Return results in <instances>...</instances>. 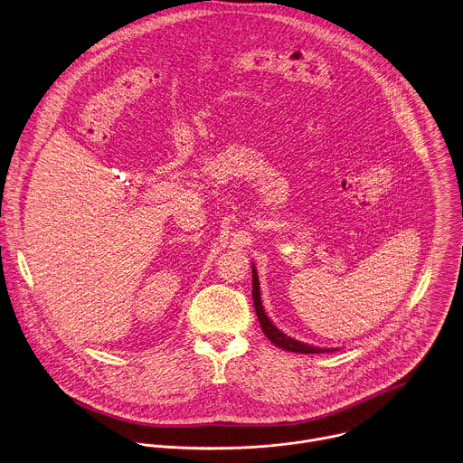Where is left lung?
<instances>
[{"mask_svg":"<svg viewBox=\"0 0 463 463\" xmlns=\"http://www.w3.org/2000/svg\"><path fill=\"white\" fill-rule=\"evenodd\" d=\"M252 299H254V309H256V317L260 320L261 331L263 335L279 349L290 351V353H299V354H318V353H333V349H320V347H313V345H307L301 344L298 340H292L290 336L283 335L279 329H276V326H272V322L267 318L265 311H263V305L260 299V283H258V274L256 269L252 267Z\"/></svg>","mask_w":463,"mask_h":463,"instance_id":"obj_1","label":"left lung"}]
</instances>
